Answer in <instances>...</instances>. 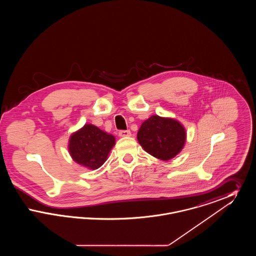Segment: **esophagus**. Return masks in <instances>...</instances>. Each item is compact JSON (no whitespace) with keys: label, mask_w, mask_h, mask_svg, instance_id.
I'll return each instance as SVG.
<instances>
[{"label":"esophagus","mask_w":256,"mask_h":256,"mask_svg":"<svg viewBox=\"0 0 256 256\" xmlns=\"http://www.w3.org/2000/svg\"><path fill=\"white\" fill-rule=\"evenodd\" d=\"M130 135H132V132L130 130H120L119 132V136H121V137H128Z\"/></svg>","instance_id":"esophagus-1"}]
</instances>
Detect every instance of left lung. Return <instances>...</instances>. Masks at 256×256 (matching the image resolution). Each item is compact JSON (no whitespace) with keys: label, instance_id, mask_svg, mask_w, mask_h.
Masks as SVG:
<instances>
[{"label":"left lung","instance_id":"8db88e82","mask_svg":"<svg viewBox=\"0 0 256 256\" xmlns=\"http://www.w3.org/2000/svg\"><path fill=\"white\" fill-rule=\"evenodd\" d=\"M137 139L148 154L166 161L182 150L186 134L180 122L154 115L142 124Z\"/></svg>","mask_w":256,"mask_h":256}]
</instances>
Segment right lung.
I'll use <instances>...</instances> for the list:
<instances>
[{"mask_svg": "<svg viewBox=\"0 0 256 256\" xmlns=\"http://www.w3.org/2000/svg\"><path fill=\"white\" fill-rule=\"evenodd\" d=\"M115 145L113 135L93 124H86L70 138L69 150L74 160L92 170L100 168Z\"/></svg>", "mask_w": 256, "mask_h": 256, "instance_id": "obj_1", "label": "right lung"}]
</instances>
